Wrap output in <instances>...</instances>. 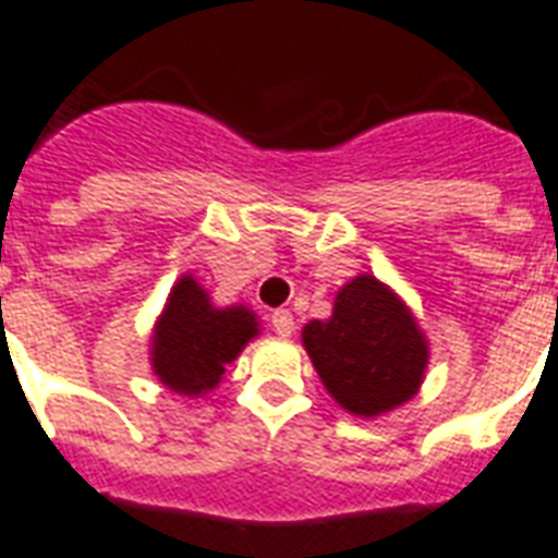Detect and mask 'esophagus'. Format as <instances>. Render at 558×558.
Wrapping results in <instances>:
<instances>
[{"label":"esophagus","mask_w":558,"mask_h":558,"mask_svg":"<svg viewBox=\"0 0 558 558\" xmlns=\"http://www.w3.org/2000/svg\"><path fill=\"white\" fill-rule=\"evenodd\" d=\"M270 324H272V330L279 336H291L294 333V315L288 310H276L270 315Z\"/></svg>","instance_id":"esophagus-1"}]
</instances>
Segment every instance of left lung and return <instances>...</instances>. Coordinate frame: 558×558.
Wrapping results in <instances>:
<instances>
[{
    "instance_id": "1",
    "label": "left lung",
    "mask_w": 558,
    "mask_h": 558,
    "mask_svg": "<svg viewBox=\"0 0 558 558\" xmlns=\"http://www.w3.org/2000/svg\"><path fill=\"white\" fill-rule=\"evenodd\" d=\"M303 345L330 397L361 417L412 399L426 369V339L412 312L373 276L351 279L333 315L303 327Z\"/></svg>"
}]
</instances>
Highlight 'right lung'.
Returning a JSON list of instances; mask_svg holds the SVG:
<instances>
[{"label":"right lung","instance_id":"1","mask_svg":"<svg viewBox=\"0 0 558 558\" xmlns=\"http://www.w3.org/2000/svg\"><path fill=\"white\" fill-rule=\"evenodd\" d=\"M258 322L246 306L216 310L192 276L173 286L153 336V369L177 393L197 397L219 385L225 363L243 351Z\"/></svg>","mask_w":558,"mask_h":558}]
</instances>
